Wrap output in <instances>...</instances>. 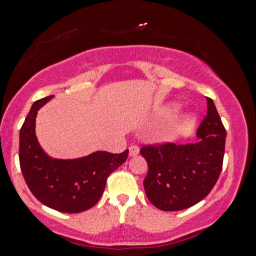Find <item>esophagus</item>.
Instances as JSON below:
<instances>
[{
  "label": "esophagus",
  "mask_w": 256,
  "mask_h": 256,
  "mask_svg": "<svg viewBox=\"0 0 256 256\" xmlns=\"http://www.w3.org/2000/svg\"><path fill=\"white\" fill-rule=\"evenodd\" d=\"M128 152H130V156H137L140 154V148L138 146H131L128 148Z\"/></svg>",
  "instance_id": "1"
}]
</instances>
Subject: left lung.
I'll list each match as a JSON object with an SVG mask.
<instances>
[{
	"mask_svg": "<svg viewBox=\"0 0 256 256\" xmlns=\"http://www.w3.org/2000/svg\"><path fill=\"white\" fill-rule=\"evenodd\" d=\"M190 144L144 146L148 163L144 190L148 199L162 211H180L196 205L216 184L223 167L226 131L214 101L208 98V113Z\"/></svg>",
	"mask_w": 256,
	"mask_h": 256,
	"instance_id": "1",
	"label": "left lung"
}]
</instances>
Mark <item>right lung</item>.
Returning <instances> with one entry per match:
<instances>
[{
	"instance_id": "add662e5",
	"label": "right lung",
	"mask_w": 256,
	"mask_h": 256,
	"mask_svg": "<svg viewBox=\"0 0 256 256\" xmlns=\"http://www.w3.org/2000/svg\"><path fill=\"white\" fill-rule=\"evenodd\" d=\"M52 98L36 101L24 119L20 130V168L30 190L40 202L60 212L78 214L98 202L107 178L126 161L128 150L122 154L95 152L74 160L50 158L36 140V118L40 107Z\"/></svg>"
}]
</instances>
